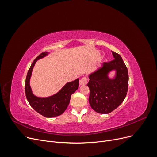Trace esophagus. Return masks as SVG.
Segmentation results:
<instances>
[{
    "instance_id": "obj_1",
    "label": "esophagus",
    "mask_w": 157,
    "mask_h": 157,
    "mask_svg": "<svg viewBox=\"0 0 157 157\" xmlns=\"http://www.w3.org/2000/svg\"><path fill=\"white\" fill-rule=\"evenodd\" d=\"M87 82H88V79L86 77H82L81 79L80 80V85H81V86H83V85H85L87 84Z\"/></svg>"
}]
</instances>
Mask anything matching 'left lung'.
Masks as SVG:
<instances>
[{
    "label": "left lung",
    "instance_id": "left-lung-1",
    "mask_svg": "<svg viewBox=\"0 0 157 157\" xmlns=\"http://www.w3.org/2000/svg\"><path fill=\"white\" fill-rule=\"evenodd\" d=\"M114 59L103 63L88 75L89 103L94 110L108 114L115 110L124 101L128 92V73L121 56L111 51ZM112 71L116 73L109 77Z\"/></svg>",
    "mask_w": 157,
    "mask_h": 157
}]
</instances>
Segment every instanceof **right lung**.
<instances>
[{
    "label": "right lung",
    "instance_id": "right-lung-1",
    "mask_svg": "<svg viewBox=\"0 0 157 157\" xmlns=\"http://www.w3.org/2000/svg\"><path fill=\"white\" fill-rule=\"evenodd\" d=\"M48 55V52H43L33 61L27 75L25 91L27 101L32 108L41 115L51 118L59 116L65 111L69 105L71 95L78 88L79 79L77 78L73 81L66 83L58 92L52 96L45 98L36 96L33 93L30 86L32 71L38 60Z\"/></svg>",
    "mask_w": 157,
    "mask_h": 157
}]
</instances>
